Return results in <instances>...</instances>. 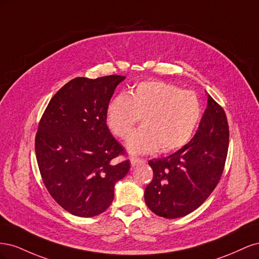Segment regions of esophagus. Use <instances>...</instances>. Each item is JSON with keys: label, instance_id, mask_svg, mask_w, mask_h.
Masks as SVG:
<instances>
[{"label": "esophagus", "instance_id": "34e87169", "mask_svg": "<svg viewBox=\"0 0 259 259\" xmlns=\"http://www.w3.org/2000/svg\"><path fill=\"white\" fill-rule=\"evenodd\" d=\"M130 161H131V164H132V166L133 167H135V166H137L138 164H142V163H144L145 161H144V159H140V158H136V156H131L130 158Z\"/></svg>", "mask_w": 259, "mask_h": 259}]
</instances>
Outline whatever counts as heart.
<instances>
[{
  "instance_id": "b5f03b06",
  "label": "heart",
  "mask_w": 259,
  "mask_h": 259,
  "mask_svg": "<svg viewBox=\"0 0 259 259\" xmlns=\"http://www.w3.org/2000/svg\"><path fill=\"white\" fill-rule=\"evenodd\" d=\"M201 115L194 93L160 81L139 83L130 94H119L107 106L108 127L122 139L127 138L142 117L143 127L127 142L132 153H149L160 148L170 152L189 142Z\"/></svg>"
}]
</instances>
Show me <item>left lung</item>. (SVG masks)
<instances>
[{
    "label": "left lung",
    "instance_id": "left-lung-1",
    "mask_svg": "<svg viewBox=\"0 0 259 259\" xmlns=\"http://www.w3.org/2000/svg\"><path fill=\"white\" fill-rule=\"evenodd\" d=\"M228 146L226 113L207 94V107L190 142L165 158L149 161L153 178L145 189L147 206L168 219L197 209L222 177Z\"/></svg>",
    "mask_w": 259,
    "mask_h": 259
}]
</instances>
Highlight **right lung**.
<instances>
[{
    "label": "right lung",
    "instance_id": "right-lung-1",
    "mask_svg": "<svg viewBox=\"0 0 259 259\" xmlns=\"http://www.w3.org/2000/svg\"><path fill=\"white\" fill-rule=\"evenodd\" d=\"M125 76L75 77L55 94L38 123L35 155L43 183L53 199L79 217H94L110 206L114 185L130 161L107 126L106 111Z\"/></svg>",
    "mask_w": 259,
    "mask_h": 259
}]
</instances>
